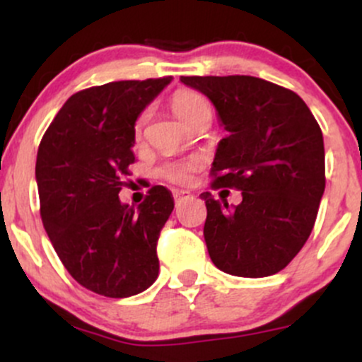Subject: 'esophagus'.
Wrapping results in <instances>:
<instances>
[{
  "mask_svg": "<svg viewBox=\"0 0 362 362\" xmlns=\"http://www.w3.org/2000/svg\"><path fill=\"white\" fill-rule=\"evenodd\" d=\"M187 197H192V194L189 192V190H173V199H175V202L182 201V199H187Z\"/></svg>",
  "mask_w": 362,
  "mask_h": 362,
  "instance_id": "obj_1",
  "label": "esophagus"
}]
</instances>
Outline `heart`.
I'll list each match as a JSON object with an SVG mask.
<instances>
[{
	"label": "heart",
	"instance_id": "obj_1",
	"mask_svg": "<svg viewBox=\"0 0 362 362\" xmlns=\"http://www.w3.org/2000/svg\"><path fill=\"white\" fill-rule=\"evenodd\" d=\"M170 105H172V110L175 112L177 117L184 120L187 126H192L201 115L211 114L209 105H207L204 97H201L197 91H192V90L175 91L172 100H170ZM146 122H148V110H144L134 122L136 139H141ZM197 168H199L197 160H172V161H167V163L160 165L156 170V175L163 178V180L172 182V184L185 185L192 180L195 170Z\"/></svg>",
	"mask_w": 362,
	"mask_h": 362
}]
</instances>
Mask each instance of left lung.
I'll return each instance as SVG.
<instances>
[{"mask_svg":"<svg viewBox=\"0 0 362 362\" xmlns=\"http://www.w3.org/2000/svg\"><path fill=\"white\" fill-rule=\"evenodd\" d=\"M214 103L228 136L211 168L213 189L242 190L238 206L201 194L204 238L223 272L267 277L289 264L315 226L325 190V149L300 95L262 78L180 76Z\"/></svg>","mask_w":362,"mask_h":362,"instance_id":"1","label":"left lung"}]
</instances>
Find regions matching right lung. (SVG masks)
<instances>
[{"instance_id": "right-lung-1", "label": "right lung", "mask_w": 362, "mask_h": 362, "mask_svg": "<svg viewBox=\"0 0 362 362\" xmlns=\"http://www.w3.org/2000/svg\"><path fill=\"white\" fill-rule=\"evenodd\" d=\"M170 81H112L78 91L40 141L35 178L44 228L73 279L102 296H134L160 271L156 245L172 195L155 185L134 209L119 192L136 161V119Z\"/></svg>"}]
</instances>
